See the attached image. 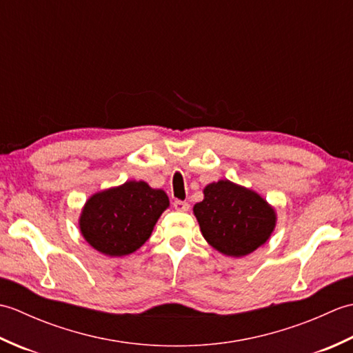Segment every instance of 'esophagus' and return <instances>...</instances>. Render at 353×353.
I'll return each instance as SVG.
<instances>
[{
    "mask_svg": "<svg viewBox=\"0 0 353 353\" xmlns=\"http://www.w3.org/2000/svg\"><path fill=\"white\" fill-rule=\"evenodd\" d=\"M172 206H174L176 211H179V212H186L190 209V205L186 203V201H182V200H176L174 203H172Z\"/></svg>",
    "mask_w": 353,
    "mask_h": 353,
    "instance_id": "1",
    "label": "esophagus"
}]
</instances>
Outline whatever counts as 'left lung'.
<instances>
[{
  "instance_id": "8db88e82",
  "label": "left lung",
  "mask_w": 353,
  "mask_h": 353,
  "mask_svg": "<svg viewBox=\"0 0 353 353\" xmlns=\"http://www.w3.org/2000/svg\"><path fill=\"white\" fill-rule=\"evenodd\" d=\"M205 197L194 205L201 235L215 250L241 258L264 245L276 228V211L245 186L219 181L205 186Z\"/></svg>"
}]
</instances>
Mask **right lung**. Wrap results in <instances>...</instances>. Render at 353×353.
<instances>
[{
    "label": "right lung",
    "mask_w": 353,
    "mask_h": 353,
    "mask_svg": "<svg viewBox=\"0 0 353 353\" xmlns=\"http://www.w3.org/2000/svg\"><path fill=\"white\" fill-rule=\"evenodd\" d=\"M168 206L163 190H154L142 181H127L89 197L79 228L97 252L112 258L125 256L147 241Z\"/></svg>",
    "instance_id": "right-lung-1"
}]
</instances>
